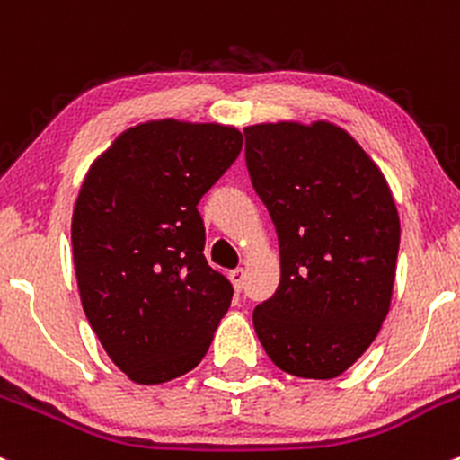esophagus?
Returning <instances> with one entry per match:
<instances>
[{
	"label": "esophagus",
	"instance_id": "esophagus-1",
	"mask_svg": "<svg viewBox=\"0 0 460 460\" xmlns=\"http://www.w3.org/2000/svg\"><path fill=\"white\" fill-rule=\"evenodd\" d=\"M229 279H231V284H234L235 291H243V287H244V269H234V270H231Z\"/></svg>",
	"mask_w": 460,
	"mask_h": 460
}]
</instances>
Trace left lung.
<instances>
[{
    "label": "left lung",
    "instance_id": "1",
    "mask_svg": "<svg viewBox=\"0 0 460 460\" xmlns=\"http://www.w3.org/2000/svg\"><path fill=\"white\" fill-rule=\"evenodd\" d=\"M251 185L279 243V287L253 311L278 368L332 379L372 344L393 297L401 226L384 173L332 123L244 129Z\"/></svg>",
    "mask_w": 460,
    "mask_h": 460
}]
</instances>
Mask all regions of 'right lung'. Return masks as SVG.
I'll use <instances>...</instances> for the list:
<instances>
[{
    "label": "right lung",
    "mask_w": 460,
    "mask_h": 460,
    "mask_svg": "<svg viewBox=\"0 0 460 460\" xmlns=\"http://www.w3.org/2000/svg\"><path fill=\"white\" fill-rule=\"evenodd\" d=\"M240 149L235 128L152 120L120 134L85 176L72 216L81 304L137 384L196 368L229 308V279L202 255L198 202Z\"/></svg>",
    "instance_id": "add662e5"
}]
</instances>
